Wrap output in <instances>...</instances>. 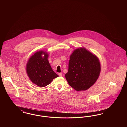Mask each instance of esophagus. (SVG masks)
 Listing matches in <instances>:
<instances>
[{
	"label": "esophagus",
	"mask_w": 127,
	"mask_h": 127,
	"mask_svg": "<svg viewBox=\"0 0 127 127\" xmlns=\"http://www.w3.org/2000/svg\"><path fill=\"white\" fill-rule=\"evenodd\" d=\"M59 75L60 76H62V73H59Z\"/></svg>",
	"instance_id": "esophagus-1"
}]
</instances>
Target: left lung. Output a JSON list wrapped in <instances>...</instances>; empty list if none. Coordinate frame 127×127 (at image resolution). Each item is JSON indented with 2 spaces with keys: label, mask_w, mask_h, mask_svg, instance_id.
<instances>
[{
  "label": "left lung",
  "mask_w": 127,
  "mask_h": 127,
  "mask_svg": "<svg viewBox=\"0 0 127 127\" xmlns=\"http://www.w3.org/2000/svg\"><path fill=\"white\" fill-rule=\"evenodd\" d=\"M101 70L100 63L95 55L84 48L74 50L70 56L66 80L78 91L89 89L96 82Z\"/></svg>",
  "instance_id": "left-lung-1"
}]
</instances>
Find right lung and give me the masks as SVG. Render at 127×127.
<instances>
[{"mask_svg": "<svg viewBox=\"0 0 127 127\" xmlns=\"http://www.w3.org/2000/svg\"><path fill=\"white\" fill-rule=\"evenodd\" d=\"M48 57L46 52L37 51L29 59L26 65V71L30 80L40 87L47 86L59 77L50 66Z\"/></svg>", "mask_w": 127, "mask_h": 127, "instance_id": "obj_1", "label": "right lung"}]
</instances>
